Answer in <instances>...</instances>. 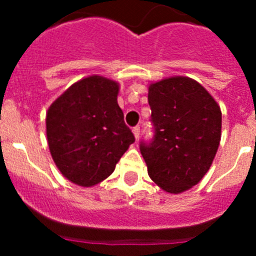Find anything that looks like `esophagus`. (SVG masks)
<instances>
[{
    "mask_svg": "<svg viewBox=\"0 0 256 256\" xmlns=\"http://www.w3.org/2000/svg\"><path fill=\"white\" fill-rule=\"evenodd\" d=\"M132 132H133V134H134V138L137 140L140 137V126H134V128H133L132 130Z\"/></svg>",
    "mask_w": 256,
    "mask_h": 256,
    "instance_id": "34e87169",
    "label": "esophagus"
}]
</instances>
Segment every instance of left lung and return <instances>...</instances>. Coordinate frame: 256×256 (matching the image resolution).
<instances>
[{
    "label": "left lung",
    "mask_w": 256,
    "mask_h": 256,
    "mask_svg": "<svg viewBox=\"0 0 256 256\" xmlns=\"http://www.w3.org/2000/svg\"><path fill=\"white\" fill-rule=\"evenodd\" d=\"M148 104L155 134L141 144L151 180L169 194L198 184L218 151L222 112L195 79L170 76L148 84Z\"/></svg>",
    "instance_id": "obj_1"
}]
</instances>
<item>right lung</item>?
<instances>
[{"label":"right lung","instance_id":"right-lung-1","mask_svg":"<svg viewBox=\"0 0 256 256\" xmlns=\"http://www.w3.org/2000/svg\"><path fill=\"white\" fill-rule=\"evenodd\" d=\"M119 83L90 76L73 83L47 110L52 159L70 182L92 187L114 172L134 142L118 105Z\"/></svg>","mask_w":256,"mask_h":256}]
</instances>
